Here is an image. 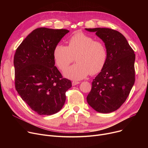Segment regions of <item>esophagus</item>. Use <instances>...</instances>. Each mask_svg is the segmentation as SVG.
I'll use <instances>...</instances> for the list:
<instances>
[{"label": "esophagus", "instance_id": "1", "mask_svg": "<svg viewBox=\"0 0 148 148\" xmlns=\"http://www.w3.org/2000/svg\"><path fill=\"white\" fill-rule=\"evenodd\" d=\"M79 83H80L79 82L73 81V82H72V85H73V86H75V85H77V84H79Z\"/></svg>", "mask_w": 148, "mask_h": 148}]
</instances>
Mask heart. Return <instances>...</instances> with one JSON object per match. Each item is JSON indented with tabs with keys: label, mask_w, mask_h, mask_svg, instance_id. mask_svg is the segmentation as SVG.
<instances>
[{
	"label": "heart",
	"mask_w": 148,
	"mask_h": 148,
	"mask_svg": "<svg viewBox=\"0 0 148 148\" xmlns=\"http://www.w3.org/2000/svg\"><path fill=\"white\" fill-rule=\"evenodd\" d=\"M58 68L64 71L75 60L77 63L64 73L68 78L80 80L89 73L94 75L103 69L107 61V51L103 42L83 32H77L68 40V45L59 44L53 52Z\"/></svg>",
	"instance_id": "heart-1"
}]
</instances>
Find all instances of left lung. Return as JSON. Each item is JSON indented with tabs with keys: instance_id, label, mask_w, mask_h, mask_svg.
Returning a JSON list of instances; mask_svg holds the SVG:
<instances>
[{
	"instance_id": "1",
	"label": "left lung",
	"mask_w": 148,
	"mask_h": 148,
	"mask_svg": "<svg viewBox=\"0 0 148 148\" xmlns=\"http://www.w3.org/2000/svg\"><path fill=\"white\" fill-rule=\"evenodd\" d=\"M95 32L105 43V66L92 83L88 103L99 113L114 112L125 101L135 82L134 51L126 38L109 28L85 29Z\"/></svg>"
}]
</instances>
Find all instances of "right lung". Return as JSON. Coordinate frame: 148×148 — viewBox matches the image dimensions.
I'll use <instances>...</instances> for the list:
<instances>
[{
  "mask_svg": "<svg viewBox=\"0 0 148 148\" xmlns=\"http://www.w3.org/2000/svg\"><path fill=\"white\" fill-rule=\"evenodd\" d=\"M69 30L46 27L34 30L14 54L15 87L22 99L40 115L60 110L72 86L54 66L55 47Z\"/></svg>",
  "mask_w": 148,
  "mask_h": 148,
  "instance_id": "obj_1",
  "label": "right lung"
}]
</instances>
